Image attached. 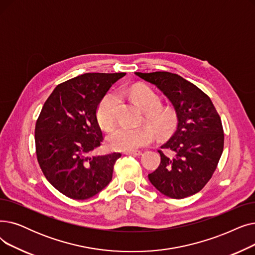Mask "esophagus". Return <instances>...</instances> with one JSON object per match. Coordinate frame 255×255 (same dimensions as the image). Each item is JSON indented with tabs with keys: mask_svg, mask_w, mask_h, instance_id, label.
Returning a JSON list of instances; mask_svg holds the SVG:
<instances>
[{
	"mask_svg": "<svg viewBox=\"0 0 255 255\" xmlns=\"http://www.w3.org/2000/svg\"><path fill=\"white\" fill-rule=\"evenodd\" d=\"M125 154H129V155H141L142 151L141 150H131V151H127Z\"/></svg>",
	"mask_w": 255,
	"mask_h": 255,
	"instance_id": "1",
	"label": "esophagus"
}]
</instances>
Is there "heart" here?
I'll return each instance as SVG.
<instances>
[{"mask_svg":"<svg viewBox=\"0 0 255 255\" xmlns=\"http://www.w3.org/2000/svg\"><path fill=\"white\" fill-rule=\"evenodd\" d=\"M130 95L132 100L144 111V118L151 126L157 135L165 136L172 132L178 124L175 112L168 109H161L162 100L149 88L126 89L123 91ZM119 104L118 95L115 92H108L102 99L98 108L99 123L105 127H111L116 120V111ZM153 135L147 127L128 128L118 125L109 129L107 134L108 143L113 149L130 151L143 147L152 141Z\"/></svg>","mask_w":255,"mask_h":255,"instance_id":"b5f03b06","label":"heart"}]
</instances>
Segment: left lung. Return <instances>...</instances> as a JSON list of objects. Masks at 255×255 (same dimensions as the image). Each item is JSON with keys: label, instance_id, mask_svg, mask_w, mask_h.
<instances>
[{"label": "left lung", "instance_id": "obj_1", "mask_svg": "<svg viewBox=\"0 0 255 255\" xmlns=\"http://www.w3.org/2000/svg\"><path fill=\"white\" fill-rule=\"evenodd\" d=\"M163 92L172 104L178 124L161 150V163L148 178L164 195L181 199L199 192L216 170L224 146L219 114L209 96L197 86L168 71L135 72Z\"/></svg>", "mask_w": 255, "mask_h": 255}]
</instances>
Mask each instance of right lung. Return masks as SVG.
Wrapping results in <instances>:
<instances>
[{
    "label": "right lung",
    "instance_id": "obj_1",
    "mask_svg": "<svg viewBox=\"0 0 255 255\" xmlns=\"http://www.w3.org/2000/svg\"><path fill=\"white\" fill-rule=\"evenodd\" d=\"M125 76L88 72L58 85L36 121L41 170L53 187L71 199L91 198L112 180L121 154H93L104 140L96 111L107 91Z\"/></svg>",
    "mask_w": 255,
    "mask_h": 255
}]
</instances>
